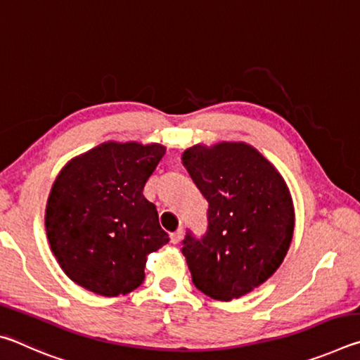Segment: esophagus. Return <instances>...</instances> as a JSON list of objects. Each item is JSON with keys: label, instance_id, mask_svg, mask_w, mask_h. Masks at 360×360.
<instances>
[{"label": "esophagus", "instance_id": "esophagus-1", "mask_svg": "<svg viewBox=\"0 0 360 360\" xmlns=\"http://www.w3.org/2000/svg\"><path fill=\"white\" fill-rule=\"evenodd\" d=\"M182 236H184V231L179 229V230H176L174 233H172V236H169V238H172L173 245H179L181 240H182Z\"/></svg>", "mask_w": 360, "mask_h": 360}]
</instances>
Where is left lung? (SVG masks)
Returning a JSON list of instances; mask_svg holds the SVG:
<instances>
[{
  "label": "left lung",
  "instance_id": "8db88e82",
  "mask_svg": "<svg viewBox=\"0 0 360 360\" xmlns=\"http://www.w3.org/2000/svg\"><path fill=\"white\" fill-rule=\"evenodd\" d=\"M182 165L208 200V231L187 235L182 254L195 288L230 302L264 284L294 236V203L281 173L243 141L195 144Z\"/></svg>",
  "mask_w": 360,
  "mask_h": 360
}]
</instances>
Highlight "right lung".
<instances>
[{
	"label": "right lung",
	"instance_id": "obj_1",
	"mask_svg": "<svg viewBox=\"0 0 360 360\" xmlns=\"http://www.w3.org/2000/svg\"><path fill=\"white\" fill-rule=\"evenodd\" d=\"M163 144L106 141L66 163L46 206V233L72 283L103 297L127 295L144 281L148 255L169 241L144 184Z\"/></svg>",
	"mask_w": 360,
	"mask_h": 360
}]
</instances>
